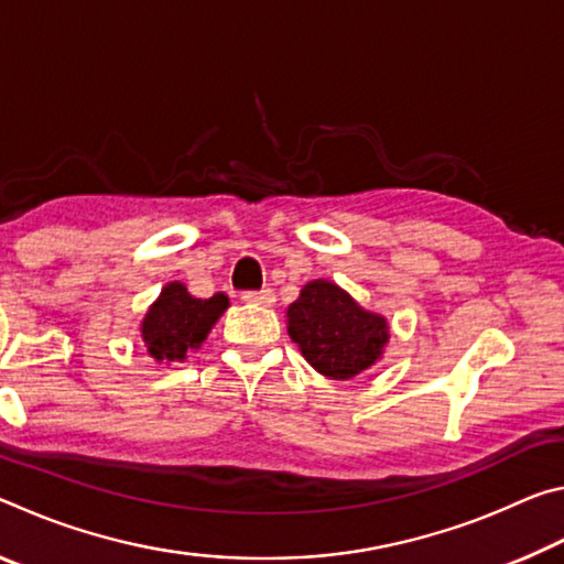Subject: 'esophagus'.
<instances>
[{
	"instance_id": "34e87169",
	"label": "esophagus",
	"mask_w": 564,
	"mask_h": 564,
	"mask_svg": "<svg viewBox=\"0 0 564 564\" xmlns=\"http://www.w3.org/2000/svg\"><path fill=\"white\" fill-rule=\"evenodd\" d=\"M241 299L246 303H256V305H273L275 303V293L271 289H263V291H246Z\"/></svg>"
}]
</instances>
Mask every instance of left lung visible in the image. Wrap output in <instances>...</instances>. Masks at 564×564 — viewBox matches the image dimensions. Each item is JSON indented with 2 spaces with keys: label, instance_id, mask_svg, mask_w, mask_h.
Listing matches in <instances>:
<instances>
[{
  "label": "left lung",
  "instance_id": "8db88e82",
  "mask_svg": "<svg viewBox=\"0 0 564 564\" xmlns=\"http://www.w3.org/2000/svg\"><path fill=\"white\" fill-rule=\"evenodd\" d=\"M289 336L303 358L333 380H350L383 358L390 323L362 308L338 283L316 279L285 308Z\"/></svg>",
  "mask_w": 564,
  "mask_h": 564
}]
</instances>
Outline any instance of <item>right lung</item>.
I'll use <instances>...</instances> for the list:
<instances>
[{"label":"right lung","instance_id":"right-lung-1","mask_svg":"<svg viewBox=\"0 0 564 564\" xmlns=\"http://www.w3.org/2000/svg\"><path fill=\"white\" fill-rule=\"evenodd\" d=\"M228 305L231 303L226 293L196 299L181 281L166 283L139 326L147 352L166 366L174 360H186L188 350L202 348Z\"/></svg>","mask_w":564,"mask_h":564}]
</instances>
